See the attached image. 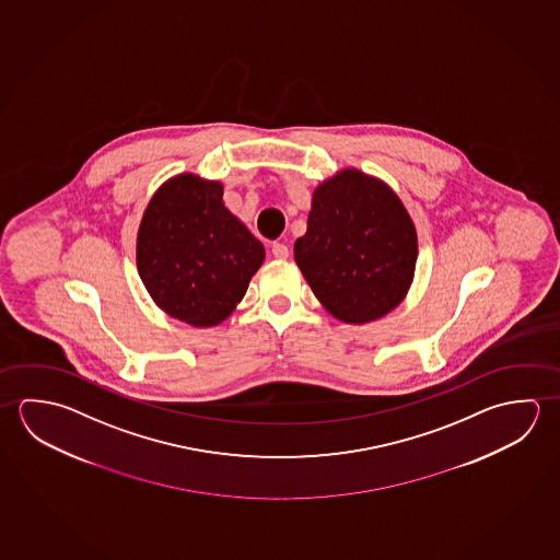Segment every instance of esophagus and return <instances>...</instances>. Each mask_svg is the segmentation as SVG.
<instances>
[{
  "label": "esophagus",
  "mask_w": 560,
  "mask_h": 560,
  "mask_svg": "<svg viewBox=\"0 0 560 560\" xmlns=\"http://www.w3.org/2000/svg\"><path fill=\"white\" fill-rule=\"evenodd\" d=\"M272 256L278 260H285L290 256V248L285 247L284 243H275L272 245Z\"/></svg>",
  "instance_id": "1"
}]
</instances>
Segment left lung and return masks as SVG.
Returning <instances> with one entry per match:
<instances>
[{"label":"left lung","instance_id":"left-lung-1","mask_svg":"<svg viewBox=\"0 0 560 560\" xmlns=\"http://www.w3.org/2000/svg\"><path fill=\"white\" fill-rule=\"evenodd\" d=\"M295 265L339 322H374L401 304L418 260V233L394 190L357 168L313 191Z\"/></svg>","mask_w":560,"mask_h":560}]
</instances>
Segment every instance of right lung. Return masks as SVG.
I'll use <instances>...</instances> for the list:
<instances>
[{"instance_id": "add662e5", "label": "right lung", "mask_w": 560, "mask_h": 560, "mask_svg": "<svg viewBox=\"0 0 560 560\" xmlns=\"http://www.w3.org/2000/svg\"><path fill=\"white\" fill-rule=\"evenodd\" d=\"M265 247L223 203V186L194 174L164 182L144 209L137 268L154 304L194 327L228 319Z\"/></svg>"}]
</instances>
